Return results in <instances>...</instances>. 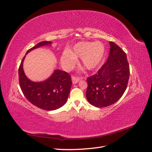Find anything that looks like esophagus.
Segmentation results:
<instances>
[{
	"mask_svg": "<svg viewBox=\"0 0 152 152\" xmlns=\"http://www.w3.org/2000/svg\"><path fill=\"white\" fill-rule=\"evenodd\" d=\"M81 79V77H76V76H73L72 77V82L73 84H77L78 82H79Z\"/></svg>",
	"mask_w": 152,
	"mask_h": 152,
	"instance_id": "34e87169",
	"label": "esophagus"
}]
</instances>
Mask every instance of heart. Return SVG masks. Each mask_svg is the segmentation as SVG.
I'll return each instance as SVG.
<instances>
[{
	"instance_id": "b5f03b06",
	"label": "heart",
	"mask_w": 152,
	"mask_h": 152,
	"mask_svg": "<svg viewBox=\"0 0 152 152\" xmlns=\"http://www.w3.org/2000/svg\"><path fill=\"white\" fill-rule=\"evenodd\" d=\"M105 48L102 42H80L74 45L72 50H65L61 61L65 68H71L77 62V57H80L86 68L93 70L102 63Z\"/></svg>"
}]
</instances>
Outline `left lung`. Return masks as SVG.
I'll list each match as a JSON object with an SVG mask.
<instances>
[{
  "instance_id": "obj_1",
  "label": "left lung",
  "mask_w": 152,
  "mask_h": 152,
  "mask_svg": "<svg viewBox=\"0 0 152 152\" xmlns=\"http://www.w3.org/2000/svg\"><path fill=\"white\" fill-rule=\"evenodd\" d=\"M110 45L107 62L96 74L87 79V99L98 108L108 107L122 97L130 75L126 53L113 42L110 41Z\"/></svg>"
}]
</instances>
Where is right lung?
<instances>
[{"label":"right lung","mask_w":152,"mask_h":152,"mask_svg":"<svg viewBox=\"0 0 152 152\" xmlns=\"http://www.w3.org/2000/svg\"><path fill=\"white\" fill-rule=\"evenodd\" d=\"M51 44L50 41H42L27 50L26 54L31 50L42 45ZM25 56L23 58L18 70L19 82L21 89L25 98L39 108L45 110H54L65 104L72 84L70 74L65 71L56 70L46 80L34 82L25 75L23 69Z\"/></svg>","instance_id":"right-lung-1"}]
</instances>
